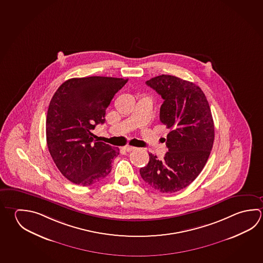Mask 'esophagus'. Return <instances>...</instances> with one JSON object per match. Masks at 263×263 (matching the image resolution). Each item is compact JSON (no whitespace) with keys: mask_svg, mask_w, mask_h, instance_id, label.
Masks as SVG:
<instances>
[{"mask_svg":"<svg viewBox=\"0 0 263 263\" xmlns=\"http://www.w3.org/2000/svg\"><path fill=\"white\" fill-rule=\"evenodd\" d=\"M134 149H135V147H134V146H129V145H127V146H125L124 147L125 151H127V152H130V151H133Z\"/></svg>","mask_w":263,"mask_h":263,"instance_id":"34e87169","label":"esophagus"}]
</instances>
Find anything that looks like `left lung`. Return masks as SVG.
<instances>
[{
    "mask_svg": "<svg viewBox=\"0 0 263 263\" xmlns=\"http://www.w3.org/2000/svg\"><path fill=\"white\" fill-rule=\"evenodd\" d=\"M145 83L162 97L159 119L171 132L164 159L149 153L140 174L156 191L175 193L195 181L210 157L214 142L210 105L199 86L178 77L160 75Z\"/></svg>",
    "mask_w": 263,
    "mask_h": 263,
    "instance_id": "obj_1",
    "label": "left lung"
}]
</instances>
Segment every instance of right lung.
Listing matches in <instances>:
<instances>
[{"instance_id": "right-lung-1", "label": "right lung", "mask_w": 263, "mask_h": 263, "mask_svg": "<svg viewBox=\"0 0 263 263\" xmlns=\"http://www.w3.org/2000/svg\"><path fill=\"white\" fill-rule=\"evenodd\" d=\"M128 79L92 76L67 80L48 107L46 141L53 162L64 176L88 186L105 179L119 149L98 142L92 130L105 123V110Z\"/></svg>"}]
</instances>
